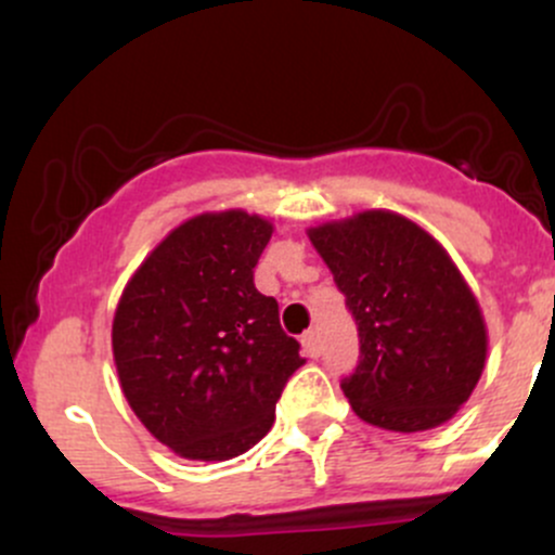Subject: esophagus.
Here are the masks:
<instances>
[{
    "label": "esophagus",
    "instance_id": "1",
    "mask_svg": "<svg viewBox=\"0 0 555 555\" xmlns=\"http://www.w3.org/2000/svg\"><path fill=\"white\" fill-rule=\"evenodd\" d=\"M302 349L308 358H318V354H321V339H318V331H308V334L302 336Z\"/></svg>",
    "mask_w": 555,
    "mask_h": 555
}]
</instances>
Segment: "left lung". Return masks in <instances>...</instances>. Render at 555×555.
I'll use <instances>...</instances> for the list:
<instances>
[{
	"mask_svg": "<svg viewBox=\"0 0 555 555\" xmlns=\"http://www.w3.org/2000/svg\"><path fill=\"white\" fill-rule=\"evenodd\" d=\"M308 237L360 331V362L341 380L354 415L393 433L454 417L486 367L488 328L441 242L384 208L310 227Z\"/></svg>",
	"mask_w": 555,
	"mask_h": 555,
	"instance_id": "obj_1",
	"label": "left lung"
}]
</instances>
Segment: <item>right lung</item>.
Instances as JSON below:
<instances>
[{
  "mask_svg": "<svg viewBox=\"0 0 555 555\" xmlns=\"http://www.w3.org/2000/svg\"><path fill=\"white\" fill-rule=\"evenodd\" d=\"M271 234L242 208L197 214L158 242L117 302L112 352L127 404L182 460L253 449L305 365L276 299L253 284Z\"/></svg>",
  "mask_w": 555,
  "mask_h": 555,
  "instance_id": "right-lung-1",
  "label": "right lung"
}]
</instances>
